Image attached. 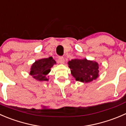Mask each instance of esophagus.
Returning <instances> with one entry per match:
<instances>
[{"label":"esophagus","mask_w":126,"mask_h":126,"mask_svg":"<svg viewBox=\"0 0 126 126\" xmlns=\"http://www.w3.org/2000/svg\"><path fill=\"white\" fill-rule=\"evenodd\" d=\"M58 63H63L65 62V59L63 58V57L60 56L58 58Z\"/></svg>","instance_id":"esophagus-1"}]
</instances>
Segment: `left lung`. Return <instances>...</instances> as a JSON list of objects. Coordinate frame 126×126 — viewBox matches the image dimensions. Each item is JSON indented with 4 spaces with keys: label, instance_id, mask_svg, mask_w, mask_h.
<instances>
[{
    "label": "left lung",
    "instance_id": "8db88e82",
    "mask_svg": "<svg viewBox=\"0 0 126 126\" xmlns=\"http://www.w3.org/2000/svg\"><path fill=\"white\" fill-rule=\"evenodd\" d=\"M71 74L76 81L89 83L99 77V63L84 59H73L68 62Z\"/></svg>",
    "mask_w": 126,
    "mask_h": 126
}]
</instances>
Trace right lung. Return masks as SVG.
Listing matches in <instances>:
<instances>
[{"mask_svg":"<svg viewBox=\"0 0 126 126\" xmlns=\"http://www.w3.org/2000/svg\"><path fill=\"white\" fill-rule=\"evenodd\" d=\"M56 63L52 57L36 61L31 66L30 75L40 81H48L46 76L50 72L51 68Z\"/></svg>","mask_w":126,"mask_h":126,"instance_id":"1","label":"right lung"}]
</instances>
